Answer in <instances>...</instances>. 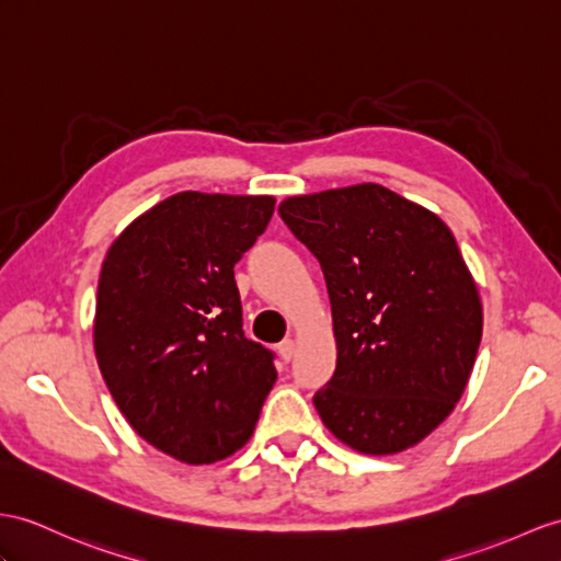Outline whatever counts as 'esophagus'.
I'll return each mask as SVG.
<instances>
[{
    "label": "esophagus",
    "instance_id": "obj_1",
    "mask_svg": "<svg viewBox=\"0 0 561 561\" xmlns=\"http://www.w3.org/2000/svg\"><path fill=\"white\" fill-rule=\"evenodd\" d=\"M295 340L293 337H285L283 340V343L278 345V352H280V357L285 359V362H290L293 359V354H295Z\"/></svg>",
    "mask_w": 561,
    "mask_h": 561
}]
</instances>
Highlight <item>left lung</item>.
Here are the masks:
<instances>
[{
    "label": "left lung",
    "mask_w": 561,
    "mask_h": 561,
    "mask_svg": "<svg viewBox=\"0 0 561 561\" xmlns=\"http://www.w3.org/2000/svg\"><path fill=\"white\" fill-rule=\"evenodd\" d=\"M278 214L331 297L337 364L313 394L325 428L364 455L421 443L459 402L483 333L453 230L376 183L288 197Z\"/></svg>",
    "instance_id": "8db88e82"
}]
</instances>
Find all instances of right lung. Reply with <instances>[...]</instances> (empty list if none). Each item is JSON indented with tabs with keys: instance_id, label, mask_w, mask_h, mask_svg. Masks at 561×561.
<instances>
[{
	"instance_id": "1",
	"label": "right lung",
	"mask_w": 561,
	"mask_h": 561,
	"mask_svg": "<svg viewBox=\"0 0 561 561\" xmlns=\"http://www.w3.org/2000/svg\"><path fill=\"white\" fill-rule=\"evenodd\" d=\"M273 207L268 195L187 190L135 218L106 252L100 371L135 433L178 461L233 455L276 383L273 352L244 337L233 273Z\"/></svg>"
}]
</instances>
